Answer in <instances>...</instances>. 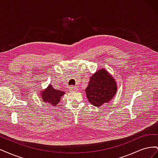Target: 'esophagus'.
I'll use <instances>...</instances> for the list:
<instances>
[{
    "instance_id": "obj_1",
    "label": "esophagus",
    "mask_w": 158,
    "mask_h": 158,
    "mask_svg": "<svg viewBox=\"0 0 158 158\" xmlns=\"http://www.w3.org/2000/svg\"><path fill=\"white\" fill-rule=\"evenodd\" d=\"M69 90L71 91V92H75V91L77 90V87L74 86V85H71V86L69 87Z\"/></svg>"
}]
</instances>
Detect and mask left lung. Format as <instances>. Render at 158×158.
Wrapping results in <instances>:
<instances>
[{"label": "left lung", "instance_id": "left-lung-1", "mask_svg": "<svg viewBox=\"0 0 158 158\" xmlns=\"http://www.w3.org/2000/svg\"><path fill=\"white\" fill-rule=\"evenodd\" d=\"M116 91L115 82L105 69L97 71L91 76L89 84L85 89L89 102L95 107L109 102L114 97Z\"/></svg>", "mask_w": 158, "mask_h": 158}]
</instances>
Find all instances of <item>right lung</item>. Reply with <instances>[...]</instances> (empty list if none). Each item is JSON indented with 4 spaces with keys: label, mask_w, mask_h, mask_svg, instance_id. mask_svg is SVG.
<instances>
[{
    "label": "right lung",
    "mask_w": 158,
    "mask_h": 158,
    "mask_svg": "<svg viewBox=\"0 0 158 158\" xmlns=\"http://www.w3.org/2000/svg\"><path fill=\"white\" fill-rule=\"evenodd\" d=\"M41 94L42 99L45 102L49 103L51 106H55L59 102L60 97L64 94V92L55 89L51 85H49L45 90L43 91Z\"/></svg>",
    "instance_id": "1"
}]
</instances>
